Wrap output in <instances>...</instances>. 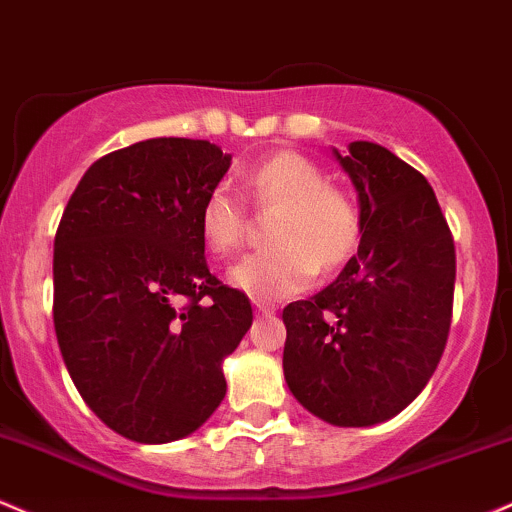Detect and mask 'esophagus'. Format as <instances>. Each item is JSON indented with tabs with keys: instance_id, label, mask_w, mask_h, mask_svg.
<instances>
[{
	"instance_id": "1",
	"label": "esophagus",
	"mask_w": 512,
	"mask_h": 512,
	"mask_svg": "<svg viewBox=\"0 0 512 512\" xmlns=\"http://www.w3.org/2000/svg\"><path fill=\"white\" fill-rule=\"evenodd\" d=\"M254 307H256L258 314H273L275 312V304L263 302V300H254Z\"/></svg>"
}]
</instances>
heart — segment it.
<instances>
[{
	"mask_svg": "<svg viewBox=\"0 0 512 512\" xmlns=\"http://www.w3.org/2000/svg\"><path fill=\"white\" fill-rule=\"evenodd\" d=\"M241 188L256 210H275L271 246L229 271V283L251 300L295 295L314 273L333 275L358 251V205L343 188L326 183L324 171L304 154L280 149L261 157L241 171ZM198 227L212 254L227 256L244 244L249 215L234 195L217 188L203 200Z\"/></svg>",
	"mask_w": 512,
	"mask_h": 512,
	"instance_id": "heart-1",
	"label": "heart"
}]
</instances>
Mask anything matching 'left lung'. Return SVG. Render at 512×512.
I'll return each instance as SVG.
<instances>
[{
    "instance_id": "8db88e82",
    "label": "left lung",
    "mask_w": 512,
    "mask_h": 512,
    "mask_svg": "<svg viewBox=\"0 0 512 512\" xmlns=\"http://www.w3.org/2000/svg\"><path fill=\"white\" fill-rule=\"evenodd\" d=\"M360 200L358 256L319 295L283 309V370L295 399L321 421L363 428L423 392L452 321L455 239L421 171L375 142H350Z\"/></svg>"
}]
</instances>
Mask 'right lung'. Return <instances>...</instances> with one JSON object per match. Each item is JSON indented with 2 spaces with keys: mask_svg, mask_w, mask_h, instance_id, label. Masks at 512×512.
<instances>
[{
  "mask_svg": "<svg viewBox=\"0 0 512 512\" xmlns=\"http://www.w3.org/2000/svg\"><path fill=\"white\" fill-rule=\"evenodd\" d=\"M232 157L154 137L96 159L55 234L53 321L91 411L123 438L191 435L225 399L222 360L249 331V297L205 261L198 215Z\"/></svg>",
  "mask_w": 512,
  "mask_h": 512,
  "instance_id": "right-lung-1",
  "label": "right lung"
}]
</instances>
